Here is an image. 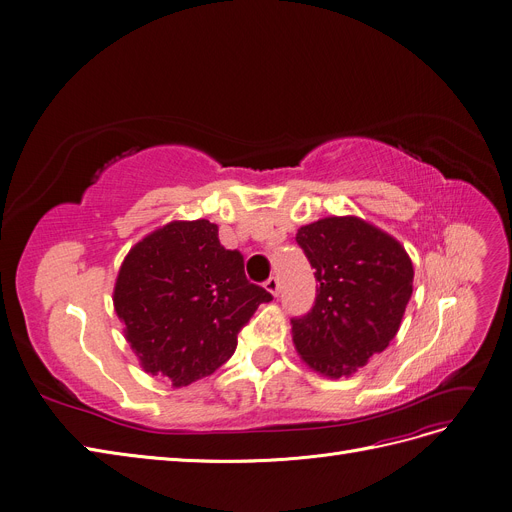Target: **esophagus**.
<instances>
[{
	"instance_id": "esophagus-1",
	"label": "esophagus",
	"mask_w": 512,
	"mask_h": 512,
	"mask_svg": "<svg viewBox=\"0 0 512 512\" xmlns=\"http://www.w3.org/2000/svg\"><path fill=\"white\" fill-rule=\"evenodd\" d=\"M263 288H265L267 292H270V294H274V297H278V294H280V280H278L276 276L267 278L265 284H263Z\"/></svg>"
}]
</instances>
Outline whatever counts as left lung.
Here are the masks:
<instances>
[{"label": "left lung", "mask_w": 512, "mask_h": 512, "mask_svg": "<svg viewBox=\"0 0 512 512\" xmlns=\"http://www.w3.org/2000/svg\"><path fill=\"white\" fill-rule=\"evenodd\" d=\"M297 242L319 286L313 309L290 321L294 348L324 378H351L396 336L413 294V261L394 236L357 215L301 226Z\"/></svg>", "instance_id": "1"}]
</instances>
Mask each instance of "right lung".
Returning a JSON list of instances; mask_svg holds the SVG:
<instances>
[{"mask_svg": "<svg viewBox=\"0 0 512 512\" xmlns=\"http://www.w3.org/2000/svg\"><path fill=\"white\" fill-rule=\"evenodd\" d=\"M272 294L245 276L238 251L209 220H174L124 257L114 309L141 367L174 388L207 378L236 351V336Z\"/></svg>", "mask_w": 512, "mask_h": 512, "instance_id": "right-lung-1", "label": "right lung"}]
</instances>
